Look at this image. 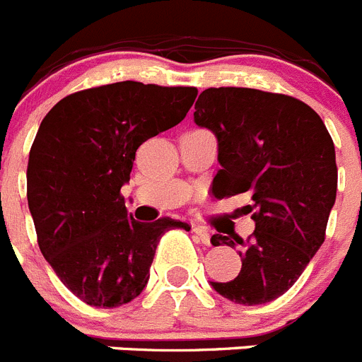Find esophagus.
<instances>
[{"label": "esophagus", "mask_w": 362, "mask_h": 362, "mask_svg": "<svg viewBox=\"0 0 362 362\" xmlns=\"http://www.w3.org/2000/svg\"><path fill=\"white\" fill-rule=\"evenodd\" d=\"M192 231L197 235V238L203 242V244L210 246V233H208V230H204L203 226H194V228H192Z\"/></svg>", "instance_id": "obj_1"}]
</instances>
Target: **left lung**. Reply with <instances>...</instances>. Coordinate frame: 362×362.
<instances>
[{
    "mask_svg": "<svg viewBox=\"0 0 362 362\" xmlns=\"http://www.w3.org/2000/svg\"><path fill=\"white\" fill-rule=\"evenodd\" d=\"M194 120L217 136V199L250 195L253 235L211 237L238 246L242 269L231 281H211L226 300L262 305L291 289L325 242L336 203L334 141L313 107L294 97L251 88H208Z\"/></svg>",
    "mask_w": 362,
    "mask_h": 362,
    "instance_id": "left-lung-1",
    "label": "left lung"
}]
</instances>
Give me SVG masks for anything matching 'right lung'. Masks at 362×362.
I'll return each instance as SVG.
<instances>
[{
    "mask_svg": "<svg viewBox=\"0 0 362 362\" xmlns=\"http://www.w3.org/2000/svg\"><path fill=\"white\" fill-rule=\"evenodd\" d=\"M195 88L125 81L68 95L49 109L30 148L26 197L39 250L78 300L129 303L147 285L159 238L188 224L138 222L122 187L136 151L187 116Z\"/></svg>",
    "mask_w": 362,
    "mask_h": 362,
    "instance_id": "obj_1",
    "label": "right lung"
}]
</instances>
